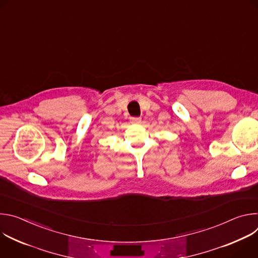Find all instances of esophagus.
Here are the masks:
<instances>
[{
    "label": "esophagus",
    "instance_id": "1",
    "mask_svg": "<svg viewBox=\"0 0 258 258\" xmlns=\"http://www.w3.org/2000/svg\"><path fill=\"white\" fill-rule=\"evenodd\" d=\"M131 122H132V123H135V124L141 123V117H132V118H131Z\"/></svg>",
    "mask_w": 258,
    "mask_h": 258
}]
</instances>
